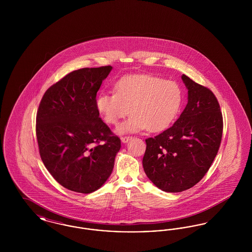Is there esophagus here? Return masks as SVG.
Listing matches in <instances>:
<instances>
[{"label":"esophagus","instance_id":"obj_1","mask_svg":"<svg viewBox=\"0 0 252 252\" xmlns=\"http://www.w3.org/2000/svg\"><path fill=\"white\" fill-rule=\"evenodd\" d=\"M129 140H131V137H129V136H125V137H122V138H121V141H122L124 144H126Z\"/></svg>","mask_w":252,"mask_h":252}]
</instances>
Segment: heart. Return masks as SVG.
Instances as JSON below:
<instances>
[{"instance_id":"obj_1","label":"heart","mask_w":252,"mask_h":252,"mask_svg":"<svg viewBox=\"0 0 252 252\" xmlns=\"http://www.w3.org/2000/svg\"><path fill=\"white\" fill-rule=\"evenodd\" d=\"M183 94L173 81L150 74L126 75L115 85L114 93L97 96L96 108L108 125H117L128 115L130 118L117 128L118 134L147 129L160 132L168 128L178 117Z\"/></svg>"}]
</instances>
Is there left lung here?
<instances>
[{"label": "left lung", "instance_id": "8db88e82", "mask_svg": "<svg viewBox=\"0 0 252 252\" xmlns=\"http://www.w3.org/2000/svg\"><path fill=\"white\" fill-rule=\"evenodd\" d=\"M188 103L165 131L145 140L143 166L158 189L179 192L194 186L208 172L218 152L223 118L215 94L187 75Z\"/></svg>", "mask_w": 252, "mask_h": 252}]
</instances>
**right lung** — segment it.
I'll return each mask as SVG.
<instances>
[{
	"label": "right lung",
	"mask_w": 252,
	"mask_h": 252,
	"mask_svg": "<svg viewBox=\"0 0 252 252\" xmlns=\"http://www.w3.org/2000/svg\"><path fill=\"white\" fill-rule=\"evenodd\" d=\"M111 66L83 68L51 86L36 113L40 158L60 185L91 193L108 180L121 148L99 117L96 94Z\"/></svg>",
	"instance_id": "obj_1"
}]
</instances>
